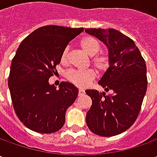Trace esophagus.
Listing matches in <instances>:
<instances>
[{
  "mask_svg": "<svg viewBox=\"0 0 157 157\" xmlns=\"http://www.w3.org/2000/svg\"><path fill=\"white\" fill-rule=\"evenodd\" d=\"M84 94H85V91H84L83 89H79V90H78V96H81V95H83Z\"/></svg>",
  "mask_w": 157,
  "mask_h": 157,
  "instance_id": "34e87169",
  "label": "esophagus"
}]
</instances>
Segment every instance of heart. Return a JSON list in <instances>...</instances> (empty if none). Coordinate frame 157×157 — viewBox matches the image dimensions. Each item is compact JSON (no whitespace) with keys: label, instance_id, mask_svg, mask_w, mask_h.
<instances>
[{"label":"heart","instance_id":"1","mask_svg":"<svg viewBox=\"0 0 157 157\" xmlns=\"http://www.w3.org/2000/svg\"><path fill=\"white\" fill-rule=\"evenodd\" d=\"M80 46L82 50L87 54L88 56L92 57V63L94 68L98 71H105L109 65V59L108 57L103 55H97L100 52L101 46L100 42L94 36H86L82 38L80 41ZM68 52L69 47H66L62 53V61L65 62L68 58ZM68 80L73 83L77 86L84 87L87 86L90 82L94 78V72L91 70L86 71H76V70H69L65 73Z\"/></svg>","mask_w":157,"mask_h":157}]
</instances>
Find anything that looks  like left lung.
Wrapping results in <instances>:
<instances>
[{
	"instance_id": "obj_1",
	"label": "left lung",
	"mask_w": 157,
	"mask_h": 157,
	"mask_svg": "<svg viewBox=\"0 0 157 157\" xmlns=\"http://www.w3.org/2000/svg\"><path fill=\"white\" fill-rule=\"evenodd\" d=\"M108 49L109 67L98 84L105 94L96 90L86 94L93 104L86 113V125L93 133L104 137L117 136L136 121L146 94V63L135 42L113 29H86Z\"/></svg>"
}]
</instances>
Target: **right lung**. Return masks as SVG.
Returning <instances> with one entry per match:
<instances>
[{"instance_id":"obj_1","label":"right lung","mask_w":157,"mask_h":157,"mask_svg":"<svg viewBox=\"0 0 157 157\" xmlns=\"http://www.w3.org/2000/svg\"><path fill=\"white\" fill-rule=\"evenodd\" d=\"M83 31V28L44 26L29 34L18 47L8 85L15 113L30 130L51 134L65 122V112L74 103L78 89L69 82H61L57 89L49 78L70 41Z\"/></svg>"}]
</instances>
